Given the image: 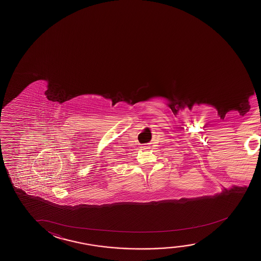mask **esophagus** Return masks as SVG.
<instances>
[{
	"mask_svg": "<svg viewBox=\"0 0 261 261\" xmlns=\"http://www.w3.org/2000/svg\"><path fill=\"white\" fill-rule=\"evenodd\" d=\"M141 148L142 149H148V148H149V147H148V145H143V146H141Z\"/></svg>",
	"mask_w": 261,
	"mask_h": 261,
	"instance_id": "obj_1",
	"label": "esophagus"
}]
</instances>
